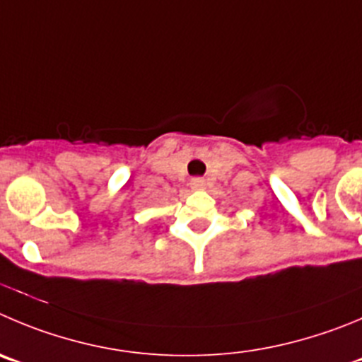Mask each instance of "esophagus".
Segmentation results:
<instances>
[{"label":"esophagus","instance_id":"34e87169","mask_svg":"<svg viewBox=\"0 0 362 362\" xmlns=\"http://www.w3.org/2000/svg\"><path fill=\"white\" fill-rule=\"evenodd\" d=\"M191 187L194 189V191H202V189H205V180H204V178H200V177L192 178Z\"/></svg>","mask_w":362,"mask_h":362}]
</instances>
